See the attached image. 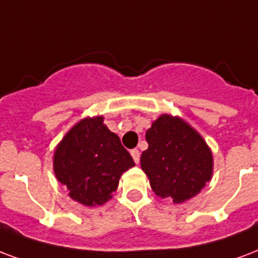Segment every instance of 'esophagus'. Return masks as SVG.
<instances>
[{"label":"esophagus","instance_id":"1","mask_svg":"<svg viewBox=\"0 0 258 258\" xmlns=\"http://www.w3.org/2000/svg\"><path fill=\"white\" fill-rule=\"evenodd\" d=\"M131 153V155H133V160L135 164H138L139 162V157H141V154H139V150L138 149H133V150L130 151Z\"/></svg>","mask_w":258,"mask_h":258}]
</instances>
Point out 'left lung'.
<instances>
[{
	"label": "left lung",
	"mask_w": 258,
	"mask_h": 258,
	"mask_svg": "<svg viewBox=\"0 0 258 258\" xmlns=\"http://www.w3.org/2000/svg\"><path fill=\"white\" fill-rule=\"evenodd\" d=\"M146 141L149 149L141 155V166L155 195L182 203L211 180V151L181 119L160 116L147 130Z\"/></svg>",
	"instance_id": "8db88e82"
}]
</instances>
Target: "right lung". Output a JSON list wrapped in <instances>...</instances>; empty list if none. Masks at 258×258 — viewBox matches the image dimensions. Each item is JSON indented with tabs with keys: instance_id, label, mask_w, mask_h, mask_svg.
<instances>
[{
	"instance_id": "add662e5",
	"label": "right lung",
	"mask_w": 258,
	"mask_h": 258,
	"mask_svg": "<svg viewBox=\"0 0 258 258\" xmlns=\"http://www.w3.org/2000/svg\"><path fill=\"white\" fill-rule=\"evenodd\" d=\"M101 116L76 124L54 154V172L70 198L84 206H100L111 199L121 173L134 161Z\"/></svg>"
}]
</instances>
